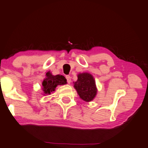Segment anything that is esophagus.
<instances>
[{
	"label": "esophagus",
	"instance_id": "1",
	"mask_svg": "<svg viewBox=\"0 0 148 148\" xmlns=\"http://www.w3.org/2000/svg\"><path fill=\"white\" fill-rule=\"evenodd\" d=\"M66 79L67 80V83H70L71 82V77L70 76H68V75L66 76Z\"/></svg>",
	"mask_w": 148,
	"mask_h": 148
}]
</instances>
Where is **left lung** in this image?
<instances>
[{
	"label": "left lung",
	"mask_w": 148,
	"mask_h": 148,
	"mask_svg": "<svg viewBox=\"0 0 148 148\" xmlns=\"http://www.w3.org/2000/svg\"><path fill=\"white\" fill-rule=\"evenodd\" d=\"M74 83V88L83 100L89 102L95 98L97 88L95 80L90 74L87 72L79 74L77 75V80Z\"/></svg>",
	"instance_id": "obj_1"
}]
</instances>
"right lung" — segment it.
<instances>
[{
	"mask_svg": "<svg viewBox=\"0 0 148 148\" xmlns=\"http://www.w3.org/2000/svg\"><path fill=\"white\" fill-rule=\"evenodd\" d=\"M66 84V79L62 75L53 76L50 71L46 73V77L42 83V91L45 95H50L55 90L58 85Z\"/></svg>",
	"mask_w": 148,
	"mask_h": 148,
	"instance_id": "obj_1",
	"label": "right lung"
}]
</instances>
